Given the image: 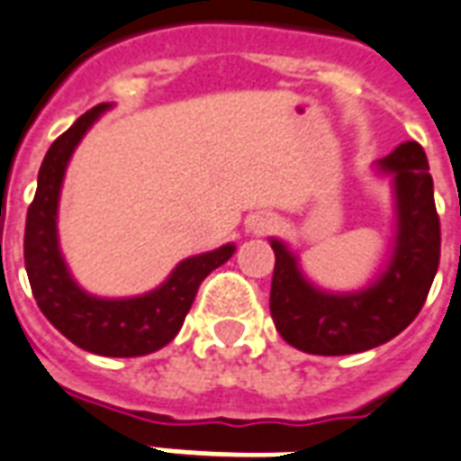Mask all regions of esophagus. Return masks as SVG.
<instances>
[{
  "label": "esophagus",
  "instance_id": "1",
  "mask_svg": "<svg viewBox=\"0 0 461 461\" xmlns=\"http://www.w3.org/2000/svg\"><path fill=\"white\" fill-rule=\"evenodd\" d=\"M276 217L273 215H254L249 220V230L254 234H268L270 230H276Z\"/></svg>",
  "mask_w": 461,
  "mask_h": 461
}]
</instances>
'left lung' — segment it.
Wrapping results in <instances>:
<instances>
[{
	"label": "left lung",
	"instance_id": "left-lung-1",
	"mask_svg": "<svg viewBox=\"0 0 461 461\" xmlns=\"http://www.w3.org/2000/svg\"><path fill=\"white\" fill-rule=\"evenodd\" d=\"M375 174L389 178L394 198V237L389 258L360 290L333 293L302 270L300 256L270 237L276 268L270 314L277 333L302 353L353 356L377 348L406 329L423 307L440 263V220L435 212L433 176L418 142H402Z\"/></svg>",
	"mask_w": 461,
	"mask_h": 461
}]
</instances>
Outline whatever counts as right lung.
<instances>
[{"instance_id": "add662e5", "label": "right lung", "mask_w": 461, "mask_h": 461, "mask_svg": "<svg viewBox=\"0 0 461 461\" xmlns=\"http://www.w3.org/2000/svg\"><path fill=\"white\" fill-rule=\"evenodd\" d=\"M111 108H91L55 140L38 171V191L28 207L23 258L38 307L75 346L105 357L154 353L181 331L200 283L237 251L224 244L215 251L188 256L154 290L135 297H98L86 293L67 266L58 234V210L67 164L89 128Z\"/></svg>"}]
</instances>
